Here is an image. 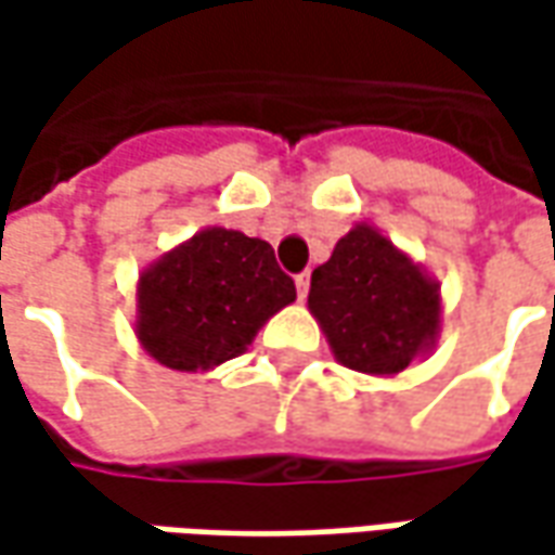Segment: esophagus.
<instances>
[{"mask_svg": "<svg viewBox=\"0 0 555 555\" xmlns=\"http://www.w3.org/2000/svg\"><path fill=\"white\" fill-rule=\"evenodd\" d=\"M296 293H299V299L309 296V274H299V278H296Z\"/></svg>", "mask_w": 555, "mask_h": 555, "instance_id": "1", "label": "esophagus"}]
</instances>
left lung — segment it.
<instances>
[{"mask_svg": "<svg viewBox=\"0 0 555 555\" xmlns=\"http://www.w3.org/2000/svg\"><path fill=\"white\" fill-rule=\"evenodd\" d=\"M309 311L343 367L395 376L436 349L441 284L383 231L358 222L311 271Z\"/></svg>", "mask_w": 555, "mask_h": 555, "instance_id": "left-lung-1", "label": "left lung"}]
</instances>
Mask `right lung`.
<instances>
[{
    "instance_id": "right-lung-1",
    "label": "right lung",
    "mask_w": 555,
    "mask_h": 555,
    "mask_svg": "<svg viewBox=\"0 0 555 555\" xmlns=\"http://www.w3.org/2000/svg\"><path fill=\"white\" fill-rule=\"evenodd\" d=\"M293 299L296 284L271 244L209 224L139 274L135 336L169 371H212L244 354Z\"/></svg>"
}]
</instances>
